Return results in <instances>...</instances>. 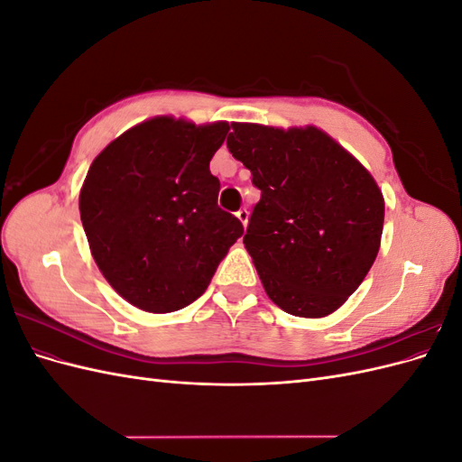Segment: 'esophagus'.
Returning <instances> with one entry per match:
<instances>
[{
	"instance_id": "obj_1",
	"label": "esophagus",
	"mask_w": 462,
	"mask_h": 462,
	"mask_svg": "<svg viewBox=\"0 0 462 462\" xmlns=\"http://www.w3.org/2000/svg\"><path fill=\"white\" fill-rule=\"evenodd\" d=\"M236 217H239V221L243 223V227H246V223H248V209H246V208H241L239 212H236Z\"/></svg>"
}]
</instances>
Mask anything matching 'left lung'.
<instances>
[{
  "instance_id": "8db88e82",
  "label": "left lung",
  "mask_w": 462,
  "mask_h": 462,
  "mask_svg": "<svg viewBox=\"0 0 462 462\" xmlns=\"http://www.w3.org/2000/svg\"><path fill=\"white\" fill-rule=\"evenodd\" d=\"M227 148L262 190L245 246L268 297L287 314L324 318L365 282L383 231L374 177L316 127L231 123Z\"/></svg>"
}]
</instances>
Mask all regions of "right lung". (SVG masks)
Masks as SVG:
<instances>
[{
	"label": "right lung",
	"mask_w": 462,
	"mask_h": 462,
	"mask_svg": "<svg viewBox=\"0 0 462 462\" xmlns=\"http://www.w3.org/2000/svg\"><path fill=\"white\" fill-rule=\"evenodd\" d=\"M229 123L153 117L92 162L79 209L97 268L119 295L153 314L185 309L208 289L243 223L217 206L209 160Z\"/></svg>",
	"instance_id": "right-lung-1"
}]
</instances>
